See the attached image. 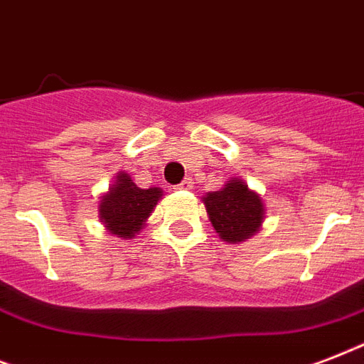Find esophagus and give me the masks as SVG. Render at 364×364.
Listing matches in <instances>:
<instances>
[{
	"label": "esophagus",
	"mask_w": 364,
	"mask_h": 364,
	"mask_svg": "<svg viewBox=\"0 0 364 364\" xmlns=\"http://www.w3.org/2000/svg\"><path fill=\"white\" fill-rule=\"evenodd\" d=\"M193 187H194V181H193V179H191V177H187V179L179 183V185H177L176 188H179V191H191V188H193Z\"/></svg>",
	"instance_id": "obj_1"
}]
</instances>
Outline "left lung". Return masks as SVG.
I'll return each mask as SVG.
<instances>
[{
  "label": "left lung",
  "instance_id": "obj_1",
  "mask_svg": "<svg viewBox=\"0 0 364 364\" xmlns=\"http://www.w3.org/2000/svg\"><path fill=\"white\" fill-rule=\"evenodd\" d=\"M202 202L223 242H245L262 228L266 217L264 202L240 177L225 183L221 191L208 193Z\"/></svg>",
  "mask_w": 364,
  "mask_h": 364
}]
</instances>
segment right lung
Masks as SVG:
<instances>
[{"mask_svg":"<svg viewBox=\"0 0 364 364\" xmlns=\"http://www.w3.org/2000/svg\"><path fill=\"white\" fill-rule=\"evenodd\" d=\"M164 196L160 187L139 188L126 171H119L98 200V219L105 230L117 238L130 240L139 234L159 200Z\"/></svg>","mask_w":364,"mask_h":364,"instance_id":"obj_1","label":"right lung"}]
</instances>
